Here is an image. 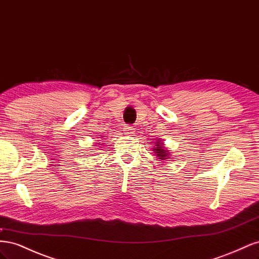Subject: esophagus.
Instances as JSON below:
<instances>
[{
  "instance_id": "34e87169",
  "label": "esophagus",
  "mask_w": 259,
  "mask_h": 259,
  "mask_svg": "<svg viewBox=\"0 0 259 259\" xmlns=\"http://www.w3.org/2000/svg\"><path fill=\"white\" fill-rule=\"evenodd\" d=\"M123 131L125 133V135H132V134H134L135 128L133 127V126H130V125H125Z\"/></svg>"
}]
</instances>
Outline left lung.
<instances>
[{"label": "left lung", "mask_w": 259, "mask_h": 259, "mask_svg": "<svg viewBox=\"0 0 259 259\" xmlns=\"http://www.w3.org/2000/svg\"><path fill=\"white\" fill-rule=\"evenodd\" d=\"M152 144H154L153 151L160 161L170 159V152L167 150V149H165V147H164V143L160 138L156 139V142H153Z\"/></svg>", "instance_id": "8db88e82"}]
</instances>
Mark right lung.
I'll return each mask as SVG.
<instances>
[{
	"label": "right lung",
	"instance_id": "right-lung-1",
	"mask_svg": "<svg viewBox=\"0 0 259 259\" xmlns=\"http://www.w3.org/2000/svg\"><path fill=\"white\" fill-rule=\"evenodd\" d=\"M103 137H104V136H103ZM99 145H100V144H99Z\"/></svg>",
	"mask_w": 259,
	"mask_h": 259
}]
</instances>
